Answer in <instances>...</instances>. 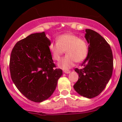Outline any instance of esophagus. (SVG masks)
I'll return each mask as SVG.
<instances>
[{
	"mask_svg": "<svg viewBox=\"0 0 122 122\" xmlns=\"http://www.w3.org/2000/svg\"><path fill=\"white\" fill-rule=\"evenodd\" d=\"M64 72L65 73H69L71 72V71H70L69 70H65V71H64Z\"/></svg>",
	"mask_w": 122,
	"mask_h": 122,
	"instance_id": "34e87169",
	"label": "esophagus"
}]
</instances>
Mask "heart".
Returning a JSON list of instances; mask_svg holds the SVG:
<instances>
[{
  "label": "heart",
  "instance_id": "heart-1",
  "mask_svg": "<svg viewBox=\"0 0 122 122\" xmlns=\"http://www.w3.org/2000/svg\"><path fill=\"white\" fill-rule=\"evenodd\" d=\"M49 49L53 58L59 61L65 52L66 55L60 61L58 65L63 69H68L76 62H81L85 59L89 51V46L85 39L80 38L77 35L66 33L60 35L57 42H51L49 45Z\"/></svg>",
  "mask_w": 122,
  "mask_h": 122
}]
</instances>
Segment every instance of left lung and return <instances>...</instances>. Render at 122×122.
Returning a JSON list of instances; mask_svg holds the SVG:
<instances>
[{"label": "left lung", "mask_w": 122, "mask_h": 122, "mask_svg": "<svg viewBox=\"0 0 122 122\" xmlns=\"http://www.w3.org/2000/svg\"><path fill=\"white\" fill-rule=\"evenodd\" d=\"M85 38L89 43V51L81 64L83 68L75 69L79 80L73 87L81 96L93 98L104 90L111 77L113 55L110 45L97 32L85 29Z\"/></svg>", "instance_id": "obj_1"}]
</instances>
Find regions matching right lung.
Here are the masks:
<instances>
[{
    "instance_id": "add662e5",
    "label": "right lung",
    "mask_w": 122,
    "mask_h": 122,
    "mask_svg": "<svg viewBox=\"0 0 122 122\" xmlns=\"http://www.w3.org/2000/svg\"><path fill=\"white\" fill-rule=\"evenodd\" d=\"M50 41L45 32L34 33L18 42L10 59L11 77L26 98L34 102L53 94L62 74L56 68L49 49Z\"/></svg>"
}]
</instances>
